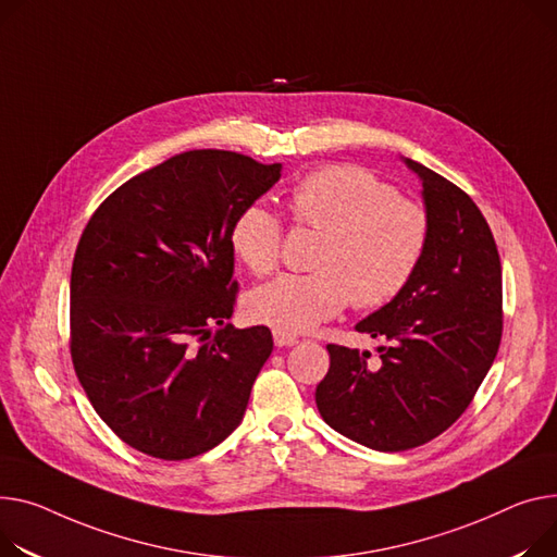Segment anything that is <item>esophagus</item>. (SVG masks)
Masks as SVG:
<instances>
[{
  "label": "esophagus",
  "instance_id": "obj_1",
  "mask_svg": "<svg viewBox=\"0 0 557 557\" xmlns=\"http://www.w3.org/2000/svg\"><path fill=\"white\" fill-rule=\"evenodd\" d=\"M273 341H275V347H290V345L298 343V336H295V333H288V331L273 329Z\"/></svg>",
  "mask_w": 557,
  "mask_h": 557
}]
</instances>
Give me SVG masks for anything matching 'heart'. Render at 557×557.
Masks as SVG:
<instances>
[{
	"label": "heart",
	"instance_id": "obj_1",
	"mask_svg": "<svg viewBox=\"0 0 557 557\" xmlns=\"http://www.w3.org/2000/svg\"><path fill=\"white\" fill-rule=\"evenodd\" d=\"M293 224L322 235L311 275H280L250 290L246 309L257 322L298 333L338 315L389 305L419 271L430 244L428 210L396 195L392 185L356 165L307 174L288 197ZM282 219L262 203L246 206L233 224L231 246L255 275L277 269Z\"/></svg>",
	"mask_w": 557,
	"mask_h": 557
}]
</instances>
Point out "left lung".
I'll list each match as a JSON object with an SVG mask.
<instances>
[{
  "label": "left lung",
  "mask_w": 557,
  "mask_h": 557,
  "mask_svg": "<svg viewBox=\"0 0 557 557\" xmlns=\"http://www.w3.org/2000/svg\"><path fill=\"white\" fill-rule=\"evenodd\" d=\"M423 183L430 244L398 298L356 324L381 338V358L329 345L315 389L322 419L381 453L410 450L446 432L470 405L504 329L502 262L488 221L448 178L405 159Z\"/></svg>",
  "instance_id": "1"
}]
</instances>
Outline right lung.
Wrapping results in <instances>:
<instances>
[{"label":"right lung","instance_id":"right-lung-1","mask_svg":"<svg viewBox=\"0 0 557 557\" xmlns=\"http://www.w3.org/2000/svg\"><path fill=\"white\" fill-rule=\"evenodd\" d=\"M280 170L226 150L183 152L125 181L85 226L71 360L98 417L134 450L193 459L242 423L273 336L226 324L239 290L231 231Z\"/></svg>","mask_w":557,"mask_h":557}]
</instances>
